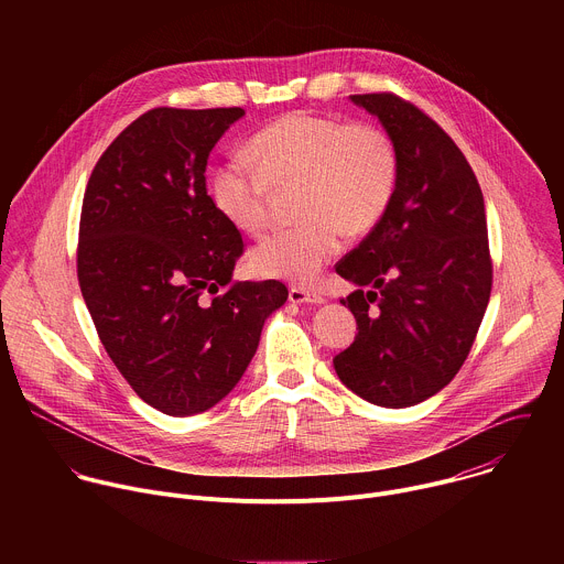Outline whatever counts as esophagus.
<instances>
[{"label":"esophagus","instance_id":"1","mask_svg":"<svg viewBox=\"0 0 564 564\" xmlns=\"http://www.w3.org/2000/svg\"><path fill=\"white\" fill-rule=\"evenodd\" d=\"M290 301L292 303H296V305H301V303H312V305H316V303H324V296L321 294H314V292H307V290H303V288H290Z\"/></svg>","mask_w":564,"mask_h":564}]
</instances>
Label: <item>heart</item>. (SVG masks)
<instances>
[{
  "label": "heart",
  "instance_id": "obj_1",
  "mask_svg": "<svg viewBox=\"0 0 564 564\" xmlns=\"http://www.w3.org/2000/svg\"><path fill=\"white\" fill-rule=\"evenodd\" d=\"M248 164L229 158L209 178L220 216L261 236L272 223V192L299 185L294 216L250 257L259 276L312 285L339 254L346 236L372 231L388 214L399 183V151L375 122H344L307 111L285 113L248 142Z\"/></svg>",
  "mask_w": 564,
  "mask_h": 564
}]
</instances>
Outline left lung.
Here are the masks:
<instances>
[{"label": "left lung", "mask_w": 564, "mask_h": 564, "mask_svg": "<svg viewBox=\"0 0 564 564\" xmlns=\"http://www.w3.org/2000/svg\"><path fill=\"white\" fill-rule=\"evenodd\" d=\"M352 102L392 135L399 183L383 220L335 268L359 285L341 299L359 333L333 364L361 399L404 409L457 375L489 305L485 196L466 155L417 105L388 91Z\"/></svg>", "instance_id": "1"}]
</instances>
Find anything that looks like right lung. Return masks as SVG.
Returning <instances> with one entry per match:
<instances>
[{
    "label": "right lung",
    "instance_id": "right-lung-1",
    "mask_svg": "<svg viewBox=\"0 0 564 564\" xmlns=\"http://www.w3.org/2000/svg\"><path fill=\"white\" fill-rule=\"evenodd\" d=\"M246 111L155 107L100 155L85 189L77 281L98 337L149 406L185 417L243 377L281 281H234L246 243L207 194L218 138Z\"/></svg>",
    "mask_w": 564,
    "mask_h": 564
}]
</instances>
